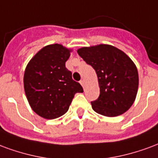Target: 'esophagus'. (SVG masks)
<instances>
[{
    "mask_svg": "<svg viewBox=\"0 0 158 158\" xmlns=\"http://www.w3.org/2000/svg\"><path fill=\"white\" fill-rule=\"evenodd\" d=\"M80 83H81V85L82 86V87H85V81H84V80H81L80 81Z\"/></svg>",
    "mask_w": 158,
    "mask_h": 158,
    "instance_id": "1",
    "label": "esophagus"
}]
</instances>
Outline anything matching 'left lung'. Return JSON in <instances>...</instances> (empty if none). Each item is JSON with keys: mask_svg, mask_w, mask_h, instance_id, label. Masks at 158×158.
Returning <instances> with one entry per match:
<instances>
[{"mask_svg": "<svg viewBox=\"0 0 158 158\" xmlns=\"http://www.w3.org/2000/svg\"><path fill=\"white\" fill-rule=\"evenodd\" d=\"M77 53L98 76L100 94L91 102L93 110L107 117L126 112L135 102L139 85L137 68L131 59L109 44L82 47Z\"/></svg>", "mask_w": 158, "mask_h": 158, "instance_id": "1", "label": "left lung"}]
</instances>
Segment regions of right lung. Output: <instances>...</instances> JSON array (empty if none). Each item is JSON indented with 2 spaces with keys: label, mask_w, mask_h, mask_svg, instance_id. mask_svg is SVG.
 <instances>
[{
  "label": "right lung",
  "mask_w": 158,
  "mask_h": 158,
  "mask_svg": "<svg viewBox=\"0 0 158 158\" xmlns=\"http://www.w3.org/2000/svg\"><path fill=\"white\" fill-rule=\"evenodd\" d=\"M71 51L58 44L47 45L31 59L25 69L27 99L33 111L43 118L53 119L65 114L75 94L83 92L65 67Z\"/></svg>",
  "instance_id": "1"
}]
</instances>
